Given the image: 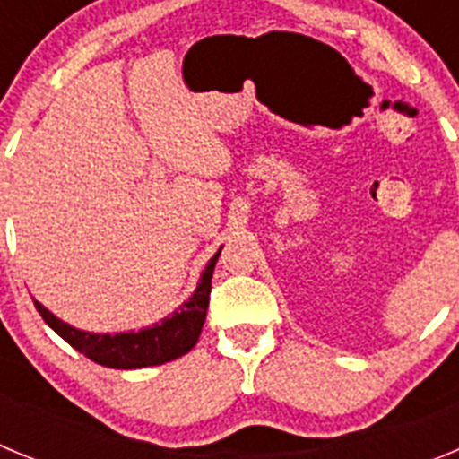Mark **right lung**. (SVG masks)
Returning a JSON list of instances; mask_svg holds the SVG:
<instances>
[{
    "label": "right lung",
    "mask_w": 459,
    "mask_h": 459,
    "mask_svg": "<svg viewBox=\"0 0 459 459\" xmlns=\"http://www.w3.org/2000/svg\"><path fill=\"white\" fill-rule=\"evenodd\" d=\"M220 251L208 260L205 270L201 272L196 290L187 301H183L171 316L162 322H155L151 327L139 332H118V333H93L77 329L68 322L59 320L55 313L34 299V307L43 316L49 327L55 329L68 345L89 357L91 361L107 366V368L134 370L146 366H160V363L173 361L183 357L199 342L201 329H204L205 313H208L210 288H212V272L217 265Z\"/></svg>",
    "instance_id": "obj_1"
}]
</instances>
